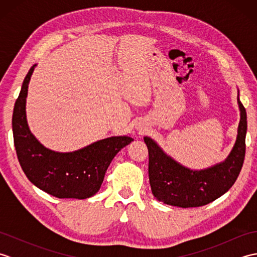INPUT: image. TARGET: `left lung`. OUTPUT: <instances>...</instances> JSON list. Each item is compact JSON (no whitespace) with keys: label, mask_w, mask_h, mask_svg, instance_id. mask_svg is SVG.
I'll list each match as a JSON object with an SVG mask.
<instances>
[{"label":"left lung","mask_w":257,"mask_h":257,"mask_svg":"<svg viewBox=\"0 0 257 257\" xmlns=\"http://www.w3.org/2000/svg\"><path fill=\"white\" fill-rule=\"evenodd\" d=\"M237 103L241 119L233 149L224 161L203 170H192L180 165L155 140L144 138L149 151L151 191L158 201L179 207H196L209 204L231 189L243 167L247 130L246 110L238 94Z\"/></svg>","instance_id":"1"}]
</instances>
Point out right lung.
<instances>
[{"label": "right lung", "instance_id": "obj_1", "mask_svg": "<svg viewBox=\"0 0 257 257\" xmlns=\"http://www.w3.org/2000/svg\"><path fill=\"white\" fill-rule=\"evenodd\" d=\"M33 65L15 101L12 128L20 165L38 189L59 199H87L98 192L110 162L134 139L109 137L73 152L47 149L31 133L26 120V97Z\"/></svg>", "mask_w": 257, "mask_h": 257}]
</instances>
